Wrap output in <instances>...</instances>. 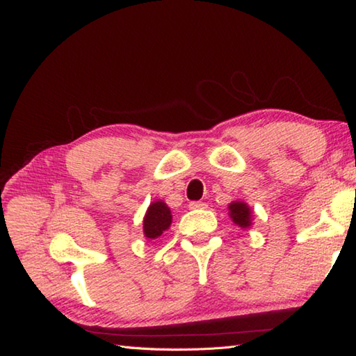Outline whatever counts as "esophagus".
Returning a JSON list of instances; mask_svg holds the SVG:
<instances>
[{"label":"esophagus","mask_w":356,"mask_h":356,"mask_svg":"<svg viewBox=\"0 0 356 356\" xmlns=\"http://www.w3.org/2000/svg\"><path fill=\"white\" fill-rule=\"evenodd\" d=\"M190 208L191 209H205L207 208V203L205 202H191L190 203Z\"/></svg>","instance_id":"obj_1"}]
</instances>
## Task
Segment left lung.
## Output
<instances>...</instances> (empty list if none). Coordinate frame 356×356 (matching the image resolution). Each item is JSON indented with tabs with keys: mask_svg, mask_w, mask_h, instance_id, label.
Listing matches in <instances>:
<instances>
[{
	"mask_svg": "<svg viewBox=\"0 0 356 356\" xmlns=\"http://www.w3.org/2000/svg\"><path fill=\"white\" fill-rule=\"evenodd\" d=\"M229 209V217L237 225L238 228L246 229L252 225V211L248 207V203L243 200H234L228 205Z\"/></svg>",
	"mask_w": 356,
	"mask_h": 356,
	"instance_id": "obj_1",
	"label": "left lung"
}]
</instances>
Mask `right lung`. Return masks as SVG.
<instances>
[{"label": "right lung", "mask_w": 356, "mask_h": 356, "mask_svg": "<svg viewBox=\"0 0 356 356\" xmlns=\"http://www.w3.org/2000/svg\"><path fill=\"white\" fill-rule=\"evenodd\" d=\"M171 222V209L163 200L149 203L145 217H143V236L148 241L156 240L162 236L163 231L170 229Z\"/></svg>", "instance_id": "obj_1"}]
</instances>
